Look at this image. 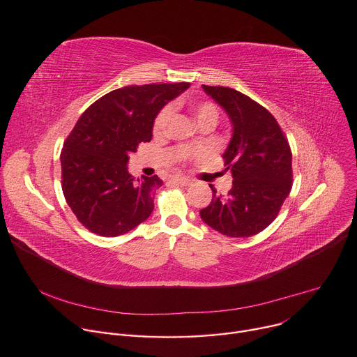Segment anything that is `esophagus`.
<instances>
[{
    "label": "esophagus",
    "mask_w": 357,
    "mask_h": 357,
    "mask_svg": "<svg viewBox=\"0 0 357 357\" xmlns=\"http://www.w3.org/2000/svg\"><path fill=\"white\" fill-rule=\"evenodd\" d=\"M173 183H176L178 185H190L192 180L184 178V177H176V178H173Z\"/></svg>",
    "instance_id": "obj_1"
}]
</instances>
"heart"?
Masks as SVG:
<instances>
[{"instance_id": "1", "label": "heart", "mask_w": 357, "mask_h": 357, "mask_svg": "<svg viewBox=\"0 0 357 357\" xmlns=\"http://www.w3.org/2000/svg\"><path fill=\"white\" fill-rule=\"evenodd\" d=\"M192 111H193V115H195V119L197 121V123H203L204 121H213L216 123V121H218V111L212 103H207V102L195 103L192 107ZM172 112H173V109L170 107H167L158 114V116L155 118V122H154V131L157 134L162 132L167 125H169Z\"/></svg>"}]
</instances>
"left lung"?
<instances>
[{
  "label": "left lung",
  "instance_id": "1",
  "mask_svg": "<svg viewBox=\"0 0 357 357\" xmlns=\"http://www.w3.org/2000/svg\"><path fill=\"white\" fill-rule=\"evenodd\" d=\"M226 112L232 137L223 151L234 177L226 196L200 211L202 220L229 238H249L269 226L291 192L292 155L278 122L249 96L225 86L202 85Z\"/></svg>",
  "mask_w": 357,
  "mask_h": 357
}]
</instances>
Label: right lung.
<instances>
[{
  "instance_id": "right-lung-1",
  "label": "right lung",
  "mask_w": 357,
  "mask_h": 357,
  "mask_svg": "<svg viewBox=\"0 0 357 357\" xmlns=\"http://www.w3.org/2000/svg\"><path fill=\"white\" fill-rule=\"evenodd\" d=\"M190 83L127 86L82 114L60 154L63 195L77 220L100 236H119L150 218L158 176L135 178L130 154L153 138L154 121Z\"/></svg>"
}]
</instances>
